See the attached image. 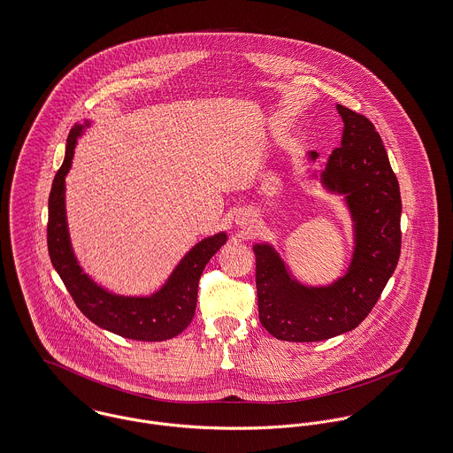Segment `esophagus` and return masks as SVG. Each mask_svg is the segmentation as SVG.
<instances>
[{"mask_svg": "<svg viewBox=\"0 0 453 453\" xmlns=\"http://www.w3.org/2000/svg\"><path fill=\"white\" fill-rule=\"evenodd\" d=\"M236 224L240 227H250L253 224V217L250 213H246V211H242V213L236 215Z\"/></svg>", "mask_w": 453, "mask_h": 453, "instance_id": "1", "label": "esophagus"}]
</instances>
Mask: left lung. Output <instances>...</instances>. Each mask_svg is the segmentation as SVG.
Wrapping results in <instances>:
<instances>
[{
  "mask_svg": "<svg viewBox=\"0 0 453 453\" xmlns=\"http://www.w3.org/2000/svg\"><path fill=\"white\" fill-rule=\"evenodd\" d=\"M343 119L342 146L319 177L343 195L353 220V255L345 276L327 286H305L269 243L253 244L258 319L278 340L312 343L355 329L376 305L396 269L402 248V200L383 141L372 122L336 104ZM319 155L309 153L315 160Z\"/></svg>",
  "mask_w": 453,
  "mask_h": 453,
  "instance_id": "8db88e82",
  "label": "left lung"
}]
</instances>
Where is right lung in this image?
I'll list each match as a JSON object with an SVG mask.
<instances>
[{
	"instance_id": "1",
	"label": "right lung",
	"mask_w": 453,
	"mask_h": 453,
	"mask_svg": "<svg viewBox=\"0 0 453 453\" xmlns=\"http://www.w3.org/2000/svg\"><path fill=\"white\" fill-rule=\"evenodd\" d=\"M89 124V120H84V124L72 127L64 164L53 179L48 200V251L51 264L79 311L96 326L136 342L171 340L193 320L198 280L210 258L227 242V234L217 233L195 244L177 264L167 282L150 296L115 295L96 284L82 271L73 255L65 213V175L72 167L77 138Z\"/></svg>"
}]
</instances>
